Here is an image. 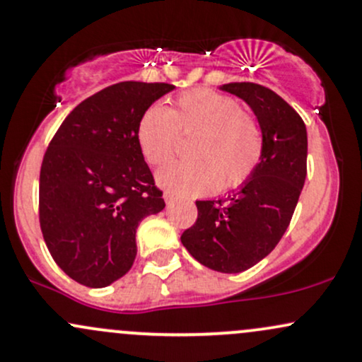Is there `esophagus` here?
Returning <instances> with one entry per match:
<instances>
[{"label":"esophagus","instance_id":"34e87169","mask_svg":"<svg viewBox=\"0 0 362 362\" xmlns=\"http://www.w3.org/2000/svg\"><path fill=\"white\" fill-rule=\"evenodd\" d=\"M163 199H165V202H167V206H170L173 201H175V197H173V195L170 194V192H165L163 194Z\"/></svg>","mask_w":362,"mask_h":362}]
</instances>
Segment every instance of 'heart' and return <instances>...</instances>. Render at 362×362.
Returning a JSON list of instances; mask_svg holds the SVG:
<instances>
[{
    "label": "heart",
    "mask_w": 362,
    "mask_h": 362,
    "mask_svg": "<svg viewBox=\"0 0 362 362\" xmlns=\"http://www.w3.org/2000/svg\"><path fill=\"white\" fill-rule=\"evenodd\" d=\"M192 134V160L173 161L158 172L156 182L178 197H197L238 189L250 180L264 155L257 120L240 103L213 90L178 95L172 109L155 103L141 115L138 144L146 163L160 167L172 156L178 134Z\"/></svg>",
    "instance_id": "1"
}]
</instances>
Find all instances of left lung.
Returning a JSON list of instances; mask_svg holds the SVG:
<instances>
[{"label": "left lung", "mask_w": 362, "mask_h": 362, "mask_svg": "<svg viewBox=\"0 0 362 362\" xmlns=\"http://www.w3.org/2000/svg\"><path fill=\"white\" fill-rule=\"evenodd\" d=\"M221 90L250 105L264 138V155L250 180L218 201H197V219L180 240L195 260L238 274L267 257L288 230L306 178L308 136L296 110L257 83Z\"/></svg>", "instance_id": "8db88e82"}]
</instances>
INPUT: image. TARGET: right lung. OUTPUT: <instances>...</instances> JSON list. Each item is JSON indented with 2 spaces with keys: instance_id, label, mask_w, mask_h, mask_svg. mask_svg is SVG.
Wrapping results in <instances>:
<instances>
[{
  "instance_id": "add662e5",
  "label": "right lung",
  "mask_w": 362,
  "mask_h": 362,
  "mask_svg": "<svg viewBox=\"0 0 362 362\" xmlns=\"http://www.w3.org/2000/svg\"><path fill=\"white\" fill-rule=\"evenodd\" d=\"M175 86L122 81L64 119L40 167L39 219L54 262L71 279L105 288L136 259V230L165 207L138 144V124Z\"/></svg>"
}]
</instances>
